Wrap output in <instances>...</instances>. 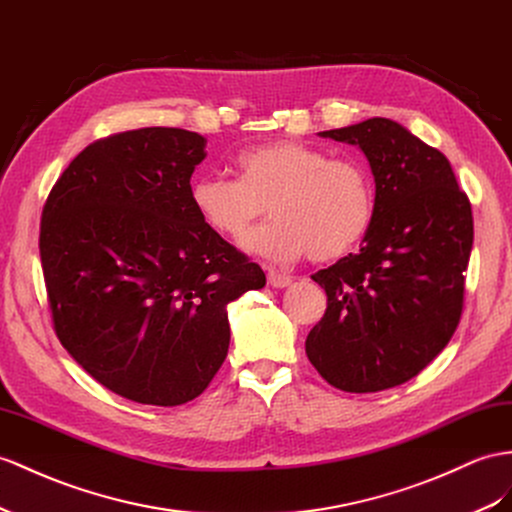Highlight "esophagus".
<instances>
[{
	"label": "esophagus",
	"mask_w": 512,
	"mask_h": 512,
	"mask_svg": "<svg viewBox=\"0 0 512 512\" xmlns=\"http://www.w3.org/2000/svg\"><path fill=\"white\" fill-rule=\"evenodd\" d=\"M268 283L272 287H287V285H292V277H290V274H285V272L268 268Z\"/></svg>",
	"instance_id": "obj_1"
}]
</instances>
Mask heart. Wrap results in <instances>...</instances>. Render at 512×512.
I'll list each match as a JSON object with an SVG mask.
<instances>
[{
  "instance_id": "obj_1",
  "label": "heart",
  "mask_w": 512,
  "mask_h": 512,
  "mask_svg": "<svg viewBox=\"0 0 512 512\" xmlns=\"http://www.w3.org/2000/svg\"><path fill=\"white\" fill-rule=\"evenodd\" d=\"M238 179L196 177L190 201L203 225L238 240L253 222L274 216L244 238V248L272 261L342 259L365 240L376 218V186L357 160L298 140L255 144L235 157Z\"/></svg>"
}]
</instances>
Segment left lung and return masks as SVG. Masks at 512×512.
<instances>
[{
    "instance_id": "1",
    "label": "left lung",
    "mask_w": 512,
    "mask_h": 512,
    "mask_svg": "<svg viewBox=\"0 0 512 512\" xmlns=\"http://www.w3.org/2000/svg\"><path fill=\"white\" fill-rule=\"evenodd\" d=\"M322 138L368 157L376 218L361 251L313 274L324 318L305 350L326 383L370 393L411 381L448 346L463 313L474 218L441 151L389 119H368Z\"/></svg>"
}]
</instances>
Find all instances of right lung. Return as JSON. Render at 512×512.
I'll return each instance as SVG.
<instances>
[{"label":"right lung","instance_id":"right-lung-1","mask_svg":"<svg viewBox=\"0 0 512 512\" xmlns=\"http://www.w3.org/2000/svg\"><path fill=\"white\" fill-rule=\"evenodd\" d=\"M205 144L177 127L97 140L43 207L38 248L60 344L140 404L201 396L227 357V305L266 285L194 212L190 177Z\"/></svg>","mask_w":512,"mask_h":512}]
</instances>
